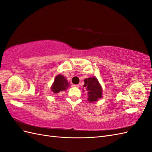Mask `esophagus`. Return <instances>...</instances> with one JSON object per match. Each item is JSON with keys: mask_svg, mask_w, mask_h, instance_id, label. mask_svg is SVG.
<instances>
[{"mask_svg": "<svg viewBox=\"0 0 152 152\" xmlns=\"http://www.w3.org/2000/svg\"><path fill=\"white\" fill-rule=\"evenodd\" d=\"M79 84H74V85H72V87H79Z\"/></svg>", "mask_w": 152, "mask_h": 152, "instance_id": "obj_1", "label": "esophagus"}]
</instances>
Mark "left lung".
Here are the masks:
<instances>
[{
  "instance_id": "8db88e82",
  "label": "left lung",
  "mask_w": 152,
  "mask_h": 152,
  "mask_svg": "<svg viewBox=\"0 0 152 152\" xmlns=\"http://www.w3.org/2000/svg\"><path fill=\"white\" fill-rule=\"evenodd\" d=\"M84 87L88 92V101L89 102H96L102 98V89L98 79L95 77H91L84 80Z\"/></svg>"
}]
</instances>
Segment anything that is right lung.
I'll return each mask as SVG.
<instances>
[{"instance_id": "1", "label": "right lung", "mask_w": 152, "mask_h": 152, "mask_svg": "<svg viewBox=\"0 0 152 152\" xmlns=\"http://www.w3.org/2000/svg\"><path fill=\"white\" fill-rule=\"evenodd\" d=\"M69 86V83L64 76L59 75L55 78L54 83L51 87V90L54 93H59V92L65 91Z\"/></svg>"}]
</instances>
